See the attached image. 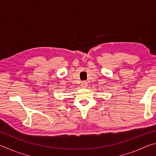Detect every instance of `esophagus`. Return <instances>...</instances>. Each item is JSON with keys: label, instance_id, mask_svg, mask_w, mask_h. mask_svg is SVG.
I'll use <instances>...</instances> for the list:
<instances>
[{"label": "esophagus", "instance_id": "obj_1", "mask_svg": "<svg viewBox=\"0 0 156 156\" xmlns=\"http://www.w3.org/2000/svg\"><path fill=\"white\" fill-rule=\"evenodd\" d=\"M81 87L82 88H86L87 87V83L85 81H83L81 83Z\"/></svg>", "mask_w": 156, "mask_h": 156}]
</instances>
